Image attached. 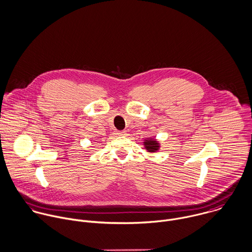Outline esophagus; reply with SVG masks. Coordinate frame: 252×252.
<instances>
[{"label": "esophagus", "instance_id": "1", "mask_svg": "<svg viewBox=\"0 0 252 252\" xmlns=\"http://www.w3.org/2000/svg\"><path fill=\"white\" fill-rule=\"evenodd\" d=\"M116 135H118V136H124V135H126V131H117V132H116Z\"/></svg>", "mask_w": 252, "mask_h": 252}]
</instances>
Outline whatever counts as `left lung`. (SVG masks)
I'll use <instances>...</instances> for the list:
<instances>
[{
    "label": "left lung",
    "mask_w": 252,
    "mask_h": 252,
    "mask_svg": "<svg viewBox=\"0 0 252 252\" xmlns=\"http://www.w3.org/2000/svg\"><path fill=\"white\" fill-rule=\"evenodd\" d=\"M145 147H146V149H147L149 152L155 153L156 151L158 150L159 144L157 143V142L154 141V140H149V141L145 142Z\"/></svg>",
    "instance_id": "8db88e82"
}]
</instances>
